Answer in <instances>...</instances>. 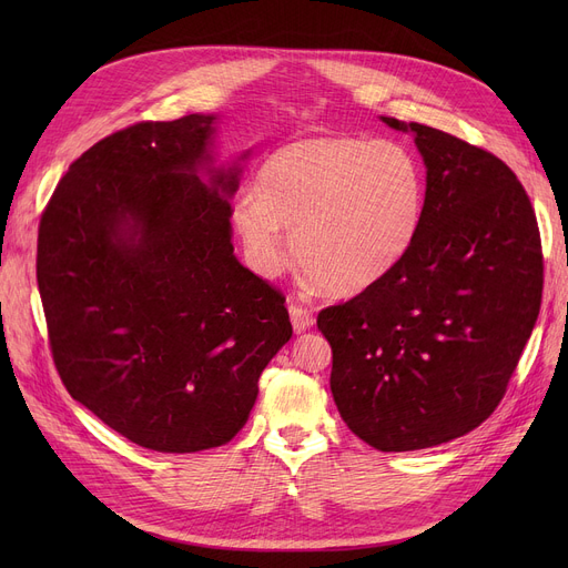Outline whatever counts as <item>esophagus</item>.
<instances>
[{
	"label": "esophagus",
	"instance_id": "1",
	"mask_svg": "<svg viewBox=\"0 0 568 568\" xmlns=\"http://www.w3.org/2000/svg\"><path fill=\"white\" fill-rule=\"evenodd\" d=\"M290 320H292V326H294V332H296V334H304V332H308L311 326L315 324L313 313H311L308 308L296 306V304H290Z\"/></svg>",
	"mask_w": 568,
	"mask_h": 568
}]
</instances>
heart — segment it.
Wrapping results in <instances>:
<instances>
[{"mask_svg":"<svg viewBox=\"0 0 568 568\" xmlns=\"http://www.w3.org/2000/svg\"><path fill=\"white\" fill-rule=\"evenodd\" d=\"M426 168L403 142L306 135L268 154L253 195L232 206V225L260 274L292 253L334 296H356L392 276L419 239Z\"/></svg>","mask_w":568,"mask_h":568,"instance_id":"b5f03b06","label":"heart"}]
</instances>
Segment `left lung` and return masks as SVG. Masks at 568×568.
Instances as JSON below:
<instances>
[{
  "label": "left lung",
  "mask_w": 568,
  "mask_h": 568,
  "mask_svg": "<svg viewBox=\"0 0 568 568\" xmlns=\"http://www.w3.org/2000/svg\"><path fill=\"white\" fill-rule=\"evenodd\" d=\"M379 119L424 159V225L392 276L324 308L317 329L347 428L377 452H416L467 435L499 405L539 317L544 257L509 165L444 131Z\"/></svg>",
  "instance_id": "1"
}]
</instances>
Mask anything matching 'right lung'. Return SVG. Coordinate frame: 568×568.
Here are the masks:
<instances>
[{
    "label": "right lung",
    "instance_id": "1",
    "mask_svg": "<svg viewBox=\"0 0 568 568\" xmlns=\"http://www.w3.org/2000/svg\"><path fill=\"white\" fill-rule=\"evenodd\" d=\"M219 114L97 142L54 189L37 278L69 394L161 454L230 442L292 338L285 300L236 260L230 200L251 149L216 163Z\"/></svg>",
    "mask_w": 568,
    "mask_h": 568
}]
</instances>
